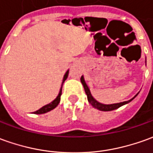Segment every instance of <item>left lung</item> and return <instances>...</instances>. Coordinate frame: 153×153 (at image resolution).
<instances>
[{
    "instance_id": "8db88e82",
    "label": "left lung",
    "mask_w": 153,
    "mask_h": 153,
    "mask_svg": "<svg viewBox=\"0 0 153 153\" xmlns=\"http://www.w3.org/2000/svg\"><path fill=\"white\" fill-rule=\"evenodd\" d=\"M81 82L82 83L83 87H84V90H85V92H86V94L87 96V100H88V102L90 103L91 105L92 106L95 108H97V109H98L100 111H112L115 110V109H117L120 107H122L123 105H125V104H127V103L130 102L131 101H132L133 99L137 96V94L133 98H131V100H129V101H127V102H120V103H115V104H110V105H105V104H102V103L98 102L97 101H96L94 98H93V97L91 96L90 92V90H89V88L87 87V85L85 82V80H84V77L82 76L81 77Z\"/></svg>"
}]
</instances>
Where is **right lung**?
I'll return each instance as SVG.
<instances>
[{
  "label": "right lung",
  "instance_id": "1",
  "mask_svg": "<svg viewBox=\"0 0 153 153\" xmlns=\"http://www.w3.org/2000/svg\"><path fill=\"white\" fill-rule=\"evenodd\" d=\"M68 73H69V71H67L66 72V74L64 76V77H63V81H62V85L64 82L66 81V79L67 78V76H68ZM62 87H61V90L59 91V94L57 96V97L55 99L54 101L52 102L49 103V104H47L46 106H44L42 108H40L39 110L36 111H34L35 114H43V113H46V112H48V111H50L53 110L54 108L57 107V105L60 102V101H61V95H62Z\"/></svg>",
  "mask_w": 153,
  "mask_h": 153
}]
</instances>
